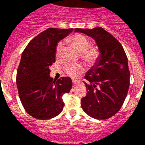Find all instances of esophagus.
<instances>
[{
  "instance_id": "34e87169",
  "label": "esophagus",
  "mask_w": 145,
  "mask_h": 145,
  "mask_svg": "<svg viewBox=\"0 0 145 145\" xmlns=\"http://www.w3.org/2000/svg\"><path fill=\"white\" fill-rule=\"evenodd\" d=\"M72 82H73V84L74 85H77V84H79L80 82V80H72Z\"/></svg>"
}]
</instances>
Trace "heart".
<instances>
[{
	"instance_id": "heart-1",
	"label": "heart",
	"mask_w": 145,
	"mask_h": 145,
	"mask_svg": "<svg viewBox=\"0 0 145 145\" xmlns=\"http://www.w3.org/2000/svg\"><path fill=\"white\" fill-rule=\"evenodd\" d=\"M66 42L74 47L76 50L81 53L82 59L86 63L92 65L95 63L99 56V52L95 47L90 46V42L85 36L80 34L73 35L72 37L66 40ZM63 50V45L61 43H59L56 48V56L59 58ZM64 70L68 76L77 78L84 72V66L80 64L72 65L67 64L64 67Z\"/></svg>"
}]
</instances>
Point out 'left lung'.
Masks as SVG:
<instances>
[{
    "label": "left lung",
    "instance_id": "obj_1",
    "mask_svg": "<svg viewBox=\"0 0 145 145\" xmlns=\"http://www.w3.org/2000/svg\"><path fill=\"white\" fill-rule=\"evenodd\" d=\"M74 32L95 40L99 52L85 76L87 91L81 99V108L93 118L108 119L119 111L127 95L130 78L128 59L120 42L101 27L75 28Z\"/></svg>",
    "mask_w": 145,
    "mask_h": 145
}]
</instances>
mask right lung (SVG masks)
Listing matches in <instances>:
<instances>
[{
    "mask_svg": "<svg viewBox=\"0 0 145 145\" xmlns=\"http://www.w3.org/2000/svg\"><path fill=\"white\" fill-rule=\"evenodd\" d=\"M73 30L47 28L31 40L22 54L17 88L25 110L36 119H51L63 110L62 96L70 92L72 81L68 77L53 80L49 67L56 61L58 43Z\"/></svg>",
    "mask_w": 145,
    "mask_h": 145,
    "instance_id": "add662e5",
    "label": "right lung"
}]
</instances>
